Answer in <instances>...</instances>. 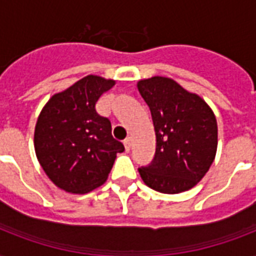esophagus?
<instances>
[{"instance_id":"esophagus-1","label":"esophagus","mask_w":256,"mask_h":256,"mask_svg":"<svg viewBox=\"0 0 256 256\" xmlns=\"http://www.w3.org/2000/svg\"><path fill=\"white\" fill-rule=\"evenodd\" d=\"M124 148H126V152H130V148H132V140L130 138H126L124 140Z\"/></svg>"}]
</instances>
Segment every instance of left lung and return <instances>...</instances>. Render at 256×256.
I'll use <instances>...</instances> for the list:
<instances>
[{
    "label": "left lung",
    "mask_w": 256,
    "mask_h": 256,
    "mask_svg": "<svg viewBox=\"0 0 256 256\" xmlns=\"http://www.w3.org/2000/svg\"><path fill=\"white\" fill-rule=\"evenodd\" d=\"M152 112L156 148L152 164L138 168L150 188L164 194L190 190L214 162L218 124L210 106L174 80L152 77L138 82Z\"/></svg>",
    "instance_id": "left-lung-1"
}]
</instances>
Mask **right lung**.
<instances>
[{"instance_id":"obj_1","label":"right lung","mask_w":256,"mask_h":256,"mask_svg":"<svg viewBox=\"0 0 256 256\" xmlns=\"http://www.w3.org/2000/svg\"><path fill=\"white\" fill-rule=\"evenodd\" d=\"M116 85L88 76L44 106L34 132L38 162L62 190L86 194L104 184L124 144L112 136V124L96 110V100Z\"/></svg>"}]
</instances>
